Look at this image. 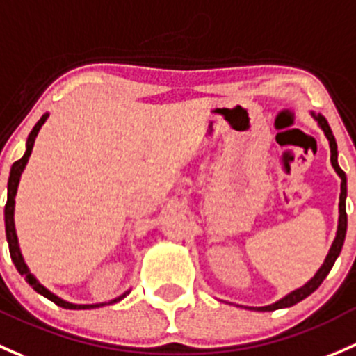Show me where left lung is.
<instances>
[{
  "mask_svg": "<svg viewBox=\"0 0 356 356\" xmlns=\"http://www.w3.org/2000/svg\"><path fill=\"white\" fill-rule=\"evenodd\" d=\"M314 119L317 121V124L321 126V129L324 131V134H326L327 141H329V148H331V165L334 167L336 174L341 177V194H339V220H338V232H336V238L334 242H332L331 249H329V254L326 256V259H324L323 266L319 268V271L314 275L312 280H309V282L305 283L304 286L297 288V290H293L291 293H288L286 297H283L282 300L275 302V304L271 305H266V307H252V310H261V312H271V310H278V309H285V307H291L295 304H298L300 300H304V298L309 297L310 293H314V291L317 290V288L321 286V283L324 282V278L329 275V271H331V268L334 266V261L338 259L339 252H341V247L345 244V237H346V227H348V218H346V174L341 170V167L338 165V145H336V140H334V134H332L331 128H329L327 121L324 115L321 114H314Z\"/></svg>",
  "mask_w": 356,
  "mask_h": 356,
  "instance_id": "obj_1",
  "label": "left lung"
}]
</instances>
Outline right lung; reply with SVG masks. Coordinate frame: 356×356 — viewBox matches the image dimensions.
<instances>
[{
  "label": "right lung",
  "mask_w": 356,
  "mask_h": 356,
  "mask_svg": "<svg viewBox=\"0 0 356 356\" xmlns=\"http://www.w3.org/2000/svg\"><path fill=\"white\" fill-rule=\"evenodd\" d=\"M47 118H49V114H47V112H46V114H44L42 118H40L39 121H37V124L33 126V129L30 131V134H29V138H27V149H25L24 156H22L20 160H17V162H15L13 165H11V170H10V179H8V200H6V207H5V227H6V241H8L11 261H13L15 266H17L18 273L25 276V280H27L29 285L32 286L33 290L37 291V293L44 295V297L49 298L51 302H54L56 305L63 307V309L81 310V309H95V307H102V305H107V304H115V302L122 300V298H124L126 295L129 293V291H126V293H122L121 297L114 298V300L107 302V304H88V305L70 304V302L63 300V298H59L58 295H54V293H52V291L47 290V288L44 286V285H40V283L35 280V276H33L32 273L29 271L27 264H25L24 257H22L20 247H18L17 232H15V220H13V215H15V196H17V188H18V182H20V175H22V172H24L25 165H27L29 156H30V153H32V148H33V143H35L37 133H39V129L42 128V124H44V122H46Z\"/></svg>",
  "instance_id": "1"
}]
</instances>
